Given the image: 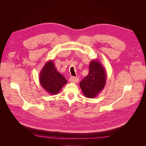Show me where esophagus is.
I'll return each instance as SVG.
<instances>
[{"label":"esophagus","instance_id":"obj_1","mask_svg":"<svg viewBox=\"0 0 146 146\" xmlns=\"http://www.w3.org/2000/svg\"><path fill=\"white\" fill-rule=\"evenodd\" d=\"M70 82H73V83H77L79 81V78L78 77H71L69 78Z\"/></svg>","mask_w":146,"mask_h":146}]
</instances>
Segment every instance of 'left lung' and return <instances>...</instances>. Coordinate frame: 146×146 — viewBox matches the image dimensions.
Segmentation results:
<instances>
[{"label": "left lung", "mask_w": 146, "mask_h": 146, "mask_svg": "<svg viewBox=\"0 0 146 146\" xmlns=\"http://www.w3.org/2000/svg\"><path fill=\"white\" fill-rule=\"evenodd\" d=\"M90 71L80 83L83 93L87 98H94L104 90L107 76L99 59L92 60L90 64Z\"/></svg>", "instance_id": "1"}]
</instances>
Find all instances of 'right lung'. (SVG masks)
Masks as SVG:
<instances>
[{"instance_id": "1", "label": "right lung", "mask_w": 146, "mask_h": 146, "mask_svg": "<svg viewBox=\"0 0 146 146\" xmlns=\"http://www.w3.org/2000/svg\"><path fill=\"white\" fill-rule=\"evenodd\" d=\"M39 80L44 90L52 95L58 94L68 83L63 75L56 70L52 60L48 61L43 66L39 74Z\"/></svg>"}]
</instances>
